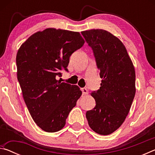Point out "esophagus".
I'll list each match as a JSON object with an SVG mask.
<instances>
[{
    "label": "esophagus",
    "instance_id": "34e87169",
    "mask_svg": "<svg viewBox=\"0 0 155 155\" xmlns=\"http://www.w3.org/2000/svg\"><path fill=\"white\" fill-rule=\"evenodd\" d=\"M81 91H82L83 95H87L88 94V90L86 88H82L81 89Z\"/></svg>",
    "mask_w": 155,
    "mask_h": 155
}]
</instances>
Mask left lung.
<instances>
[{
	"mask_svg": "<svg viewBox=\"0 0 155 155\" xmlns=\"http://www.w3.org/2000/svg\"><path fill=\"white\" fill-rule=\"evenodd\" d=\"M81 33L103 78L99 90L91 93L96 106L86 117L94 132L107 135L122 124L130 111L136 91L135 68L124 44L111 33L91 29Z\"/></svg>",
	"mask_w": 155,
	"mask_h": 155,
	"instance_id": "8db88e82",
	"label": "left lung"
}]
</instances>
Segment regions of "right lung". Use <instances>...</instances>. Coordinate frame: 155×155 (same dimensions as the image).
I'll return each instance as SVG.
<instances>
[{"label":"right lung","mask_w":155,"mask_h":155,"mask_svg":"<svg viewBox=\"0 0 155 155\" xmlns=\"http://www.w3.org/2000/svg\"><path fill=\"white\" fill-rule=\"evenodd\" d=\"M78 32L48 28L30 36L16 55L17 78L34 122L54 133L64 127L82 91L77 85L61 83V70L68 71L70 57L83 46Z\"/></svg>","instance_id":"1"}]
</instances>
